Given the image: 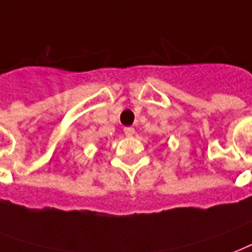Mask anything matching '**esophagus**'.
I'll list each match as a JSON object with an SVG mask.
<instances>
[{"instance_id":"1","label":"esophagus","mask_w":252,"mask_h":252,"mask_svg":"<svg viewBox=\"0 0 252 252\" xmlns=\"http://www.w3.org/2000/svg\"><path fill=\"white\" fill-rule=\"evenodd\" d=\"M124 133H126V136H133L134 134V128H132V126H126V128H124Z\"/></svg>"}]
</instances>
